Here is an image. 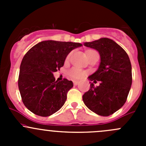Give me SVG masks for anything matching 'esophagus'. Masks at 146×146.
<instances>
[{"label":"esophagus","mask_w":146,"mask_h":146,"mask_svg":"<svg viewBox=\"0 0 146 146\" xmlns=\"http://www.w3.org/2000/svg\"><path fill=\"white\" fill-rule=\"evenodd\" d=\"M79 84V81H78V80H74V81H73V85H78Z\"/></svg>","instance_id":"1"}]
</instances>
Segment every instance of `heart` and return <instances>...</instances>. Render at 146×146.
I'll use <instances>...</instances> for the list:
<instances>
[{
  "instance_id": "obj_1",
  "label": "heart",
  "mask_w": 146,
  "mask_h": 146,
  "mask_svg": "<svg viewBox=\"0 0 146 146\" xmlns=\"http://www.w3.org/2000/svg\"><path fill=\"white\" fill-rule=\"evenodd\" d=\"M70 57V54H69L66 57V61H68ZM85 75H86V72L81 70V69L78 68H73L68 71V76L73 79L82 78L83 77H85Z\"/></svg>"
}]
</instances>
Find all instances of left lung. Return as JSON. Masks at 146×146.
Returning a JSON list of instances; mask_svg holds the SVG:
<instances>
[{
	"mask_svg": "<svg viewBox=\"0 0 146 146\" xmlns=\"http://www.w3.org/2000/svg\"><path fill=\"white\" fill-rule=\"evenodd\" d=\"M87 47L96 49L100 64L96 72L88 77L92 82L82 100L89 110L98 115L107 117L119 110L126 102L132 83L131 64L126 51L112 39L101 38L85 42Z\"/></svg>",
	"mask_w": 146,
	"mask_h": 146,
	"instance_id": "left-lung-1",
	"label": "left lung"
}]
</instances>
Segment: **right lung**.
<instances>
[{
  "instance_id": "1",
  "label": "right lung",
  "mask_w": 146,
  "mask_h": 146,
  "mask_svg": "<svg viewBox=\"0 0 146 146\" xmlns=\"http://www.w3.org/2000/svg\"><path fill=\"white\" fill-rule=\"evenodd\" d=\"M80 43L47 40L27 51L20 64L18 87L22 100L35 114L48 117L60 110L73 83L55 80L54 72L64 66L68 54Z\"/></svg>"
}]
</instances>
